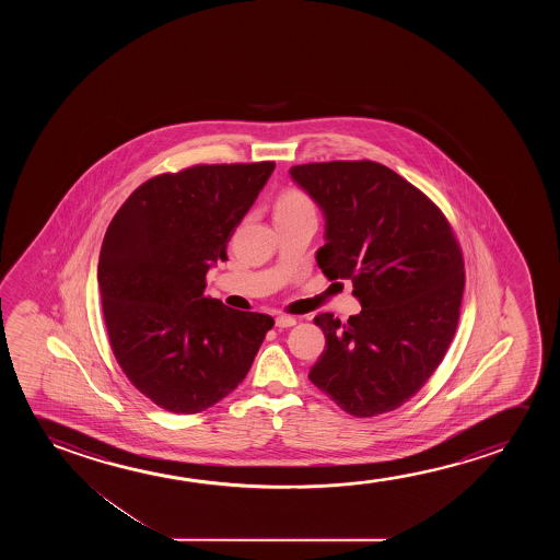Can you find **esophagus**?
<instances>
[{
  "mask_svg": "<svg viewBox=\"0 0 560 560\" xmlns=\"http://www.w3.org/2000/svg\"><path fill=\"white\" fill-rule=\"evenodd\" d=\"M276 325L279 329H287V327H292V325H296V319L291 317V315H277Z\"/></svg>",
  "mask_w": 560,
  "mask_h": 560,
  "instance_id": "obj_1",
  "label": "esophagus"
}]
</instances>
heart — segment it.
Instances as JSON below:
<instances>
[{
    "mask_svg": "<svg viewBox=\"0 0 560 560\" xmlns=\"http://www.w3.org/2000/svg\"><path fill=\"white\" fill-rule=\"evenodd\" d=\"M300 212H314V202L306 192L296 187H289L279 192L276 200V215L300 214Z\"/></svg>",
    "mask_w": 560,
    "mask_h": 560,
    "instance_id": "obj_1",
    "label": "heart"
}]
</instances>
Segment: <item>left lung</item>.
I'll return each instance as SVG.
<instances>
[{"mask_svg":"<svg viewBox=\"0 0 560 560\" xmlns=\"http://www.w3.org/2000/svg\"><path fill=\"white\" fill-rule=\"evenodd\" d=\"M291 176L322 207L323 276L350 279L361 312L315 315L325 350L310 381L342 411L404 406L444 360L459 323L465 261L452 223L413 184L373 161L310 162Z\"/></svg>","mask_w":560,"mask_h":560,"instance_id":"left-lung-1","label":"left lung"}]
</instances>
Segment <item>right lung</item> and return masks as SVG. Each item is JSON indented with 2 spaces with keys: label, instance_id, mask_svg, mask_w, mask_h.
Returning <instances> with one entry per match:
<instances>
[{
  "label": "right lung",
  "instance_id": "right-lung-1",
  "mask_svg": "<svg viewBox=\"0 0 560 560\" xmlns=\"http://www.w3.org/2000/svg\"><path fill=\"white\" fill-rule=\"evenodd\" d=\"M276 162L197 164L147 179L118 208L101 246V306L116 361L170 413L205 411L237 388L271 327L205 294L207 271Z\"/></svg>",
  "mask_w": 560,
  "mask_h": 560
}]
</instances>
